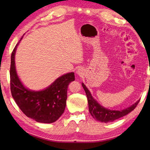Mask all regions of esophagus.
<instances>
[{
  "label": "esophagus",
  "instance_id": "1",
  "mask_svg": "<svg viewBox=\"0 0 150 150\" xmlns=\"http://www.w3.org/2000/svg\"><path fill=\"white\" fill-rule=\"evenodd\" d=\"M77 74H81V73H82V70L81 69H78L77 70Z\"/></svg>",
  "mask_w": 150,
  "mask_h": 150
}]
</instances>
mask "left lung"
Segmentation results:
<instances>
[{
  "mask_svg": "<svg viewBox=\"0 0 150 150\" xmlns=\"http://www.w3.org/2000/svg\"><path fill=\"white\" fill-rule=\"evenodd\" d=\"M82 86L86 92V94L88 102L89 111H90V114L95 120H99L103 122L106 123L112 122L113 120H115L120 117L126 115H128L135 109L140 101V100H139L135 104H133L132 106L121 111L108 110L107 108H105L103 106H100L94 99L93 97L91 96L90 91L88 90V89L84 84V83H82Z\"/></svg>",
  "mask_w": 150,
  "mask_h": 150,
  "instance_id": "1",
  "label": "left lung"
}]
</instances>
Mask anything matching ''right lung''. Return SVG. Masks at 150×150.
Segmentation results:
<instances>
[{
    "label": "right lung",
    "instance_id": "obj_1",
    "mask_svg": "<svg viewBox=\"0 0 150 150\" xmlns=\"http://www.w3.org/2000/svg\"><path fill=\"white\" fill-rule=\"evenodd\" d=\"M22 39L19 40L18 43ZM18 43L11 56L10 88L13 98L28 117L42 123L55 122L64 111L69 84L75 81L74 73L59 77L49 87L42 91H31L22 84L16 72L15 55Z\"/></svg>",
    "mask_w": 150,
    "mask_h": 150
}]
</instances>
